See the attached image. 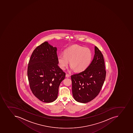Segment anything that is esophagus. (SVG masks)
Instances as JSON below:
<instances>
[{
  "label": "esophagus",
  "instance_id": "obj_1",
  "mask_svg": "<svg viewBox=\"0 0 133 133\" xmlns=\"http://www.w3.org/2000/svg\"><path fill=\"white\" fill-rule=\"evenodd\" d=\"M65 77H70V75H68V74H66Z\"/></svg>",
  "mask_w": 133,
  "mask_h": 133
}]
</instances>
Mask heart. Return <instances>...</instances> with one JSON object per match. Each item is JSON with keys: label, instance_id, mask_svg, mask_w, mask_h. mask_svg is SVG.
<instances>
[{"label": "heart", "instance_id": "obj_1", "mask_svg": "<svg viewBox=\"0 0 133 133\" xmlns=\"http://www.w3.org/2000/svg\"><path fill=\"white\" fill-rule=\"evenodd\" d=\"M92 58V53L89 49L74 45L64 51V55L60 54L57 57L60 68L64 70L68 64L75 71L82 72L90 66Z\"/></svg>", "mask_w": 133, "mask_h": 133}]
</instances>
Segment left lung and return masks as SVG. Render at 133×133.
I'll return each mask as SVG.
<instances>
[{"mask_svg":"<svg viewBox=\"0 0 133 133\" xmlns=\"http://www.w3.org/2000/svg\"><path fill=\"white\" fill-rule=\"evenodd\" d=\"M106 76L105 62L101 52L95 46V54L85 71L71 76L72 94L76 101L87 103L100 92Z\"/></svg>","mask_w":133,"mask_h":133,"instance_id":"left-lung-1","label":"left lung"}]
</instances>
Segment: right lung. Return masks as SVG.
Segmentation results:
<instances>
[{
    "label": "right lung",
    "mask_w": 133,
    "mask_h": 133,
    "mask_svg": "<svg viewBox=\"0 0 133 133\" xmlns=\"http://www.w3.org/2000/svg\"><path fill=\"white\" fill-rule=\"evenodd\" d=\"M57 48L45 42L33 51L29 61L28 77L30 90L44 103L57 99L58 88L65 73L58 66Z\"/></svg>",
    "instance_id": "right-lung-1"
}]
</instances>
